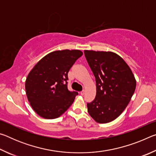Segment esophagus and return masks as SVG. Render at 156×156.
Wrapping results in <instances>:
<instances>
[{"label": "esophagus", "mask_w": 156, "mask_h": 156, "mask_svg": "<svg viewBox=\"0 0 156 156\" xmlns=\"http://www.w3.org/2000/svg\"><path fill=\"white\" fill-rule=\"evenodd\" d=\"M84 93H85V91H84V90H83L82 91H80V94L82 95V96H83Z\"/></svg>", "instance_id": "obj_1"}]
</instances>
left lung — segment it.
<instances>
[{"mask_svg":"<svg viewBox=\"0 0 156 156\" xmlns=\"http://www.w3.org/2000/svg\"><path fill=\"white\" fill-rule=\"evenodd\" d=\"M84 53L96 84V98L87 103L88 113L97 122H110L127 107L135 91L136 78L122 58L114 52Z\"/></svg>","mask_w":156,"mask_h":156,"instance_id":"left-lung-1","label":"left lung"}]
</instances>
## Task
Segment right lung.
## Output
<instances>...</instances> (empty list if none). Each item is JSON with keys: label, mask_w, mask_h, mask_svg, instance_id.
Segmentation results:
<instances>
[{"label": "right lung", "mask_w": 156, "mask_h": 156, "mask_svg": "<svg viewBox=\"0 0 156 156\" xmlns=\"http://www.w3.org/2000/svg\"><path fill=\"white\" fill-rule=\"evenodd\" d=\"M83 53L78 49L58 50L39 60L25 81L28 101L37 114L55 119L68 109L78 94L67 89L68 72Z\"/></svg>", "instance_id": "add662e5"}]
</instances>
